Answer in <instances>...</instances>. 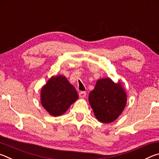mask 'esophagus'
Wrapping results in <instances>:
<instances>
[{"instance_id": "obj_1", "label": "esophagus", "mask_w": 159, "mask_h": 159, "mask_svg": "<svg viewBox=\"0 0 159 159\" xmlns=\"http://www.w3.org/2000/svg\"><path fill=\"white\" fill-rule=\"evenodd\" d=\"M79 95L80 98H84L86 96V92H85V91H81V92L79 93Z\"/></svg>"}]
</instances>
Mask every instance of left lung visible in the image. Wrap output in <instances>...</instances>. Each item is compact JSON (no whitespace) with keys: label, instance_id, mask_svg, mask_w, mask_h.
I'll use <instances>...</instances> for the list:
<instances>
[{"label":"left lung","instance_id":"obj_1","mask_svg":"<svg viewBox=\"0 0 159 159\" xmlns=\"http://www.w3.org/2000/svg\"><path fill=\"white\" fill-rule=\"evenodd\" d=\"M89 102L96 118L102 123H111L119 116L126 104L125 92L120 83L110 79H99L89 94Z\"/></svg>","mask_w":159,"mask_h":159}]
</instances>
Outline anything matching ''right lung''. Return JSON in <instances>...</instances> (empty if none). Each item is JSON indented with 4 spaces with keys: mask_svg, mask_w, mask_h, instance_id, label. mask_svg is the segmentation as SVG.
I'll return each mask as SVG.
<instances>
[{
    "mask_svg": "<svg viewBox=\"0 0 159 159\" xmlns=\"http://www.w3.org/2000/svg\"><path fill=\"white\" fill-rule=\"evenodd\" d=\"M41 104L54 116L64 114L79 98L76 90L66 77H52L41 89Z\"/></svg>",
    "mask_w": 159,
    "mask_h": 159,
    "instance_id": "obj_1",
    "label": "right lung"
}]
</instances>
